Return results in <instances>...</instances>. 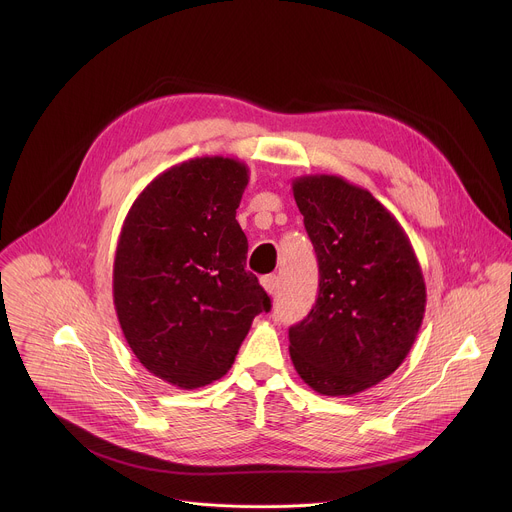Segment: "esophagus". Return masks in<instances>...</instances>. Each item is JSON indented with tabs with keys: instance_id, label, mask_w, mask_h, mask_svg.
Masks as SVG:
<instances>
[{
	"instance_id": "esophagus-1",
	"label": "esophagus",
	"mask_w": 512,
	"mask_h": 512,
	"mask_svg": "<svg viewBox=\"0 0 512 512\" xmlns=\"http://www.w3.org/2000/svg\"><path fill=\"white\" fill-rule=\"evenodd\" d=\"M261 285H263V289L267 291L269 296H273L275 291H277V287H279V281H277L275 275H265V277H261Z\"/></svg>"
}]
</instances>
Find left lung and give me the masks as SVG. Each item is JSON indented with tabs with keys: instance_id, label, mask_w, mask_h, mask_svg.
<instances>
[{
	"instance_id": "8db88e82",
	"label": "left lung",
	"mask_w": 512,
	"mask_h": 512,
	"mask_svg": "<svg viewBox=\"0 0 512 512\" xmlns=\"http://www.w3.org/2000/svg\"><path fill=\"white\" fill-rule=\"evenodd\" d=\"M294 198L316 249L320 283L310 314L289 328V356L320 395L350 397L409 354L425 314V281L397 218L340 176L296 178Z\"/></svg>"
}]
</instances>
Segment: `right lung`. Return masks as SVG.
<instances>
[{
	"instance_id": "right-lung-1",
	"label": "right lung",
	"mask_w": 512,
	"mask_h": 512,
	"mask_svg": "<svg viewBox=\"0 0 512 512\" xmlns=\"http://www.w3.org/2000/svg\"><path fill=\"white\" fill-rule=\"evenodd\" d=\"M247 182L235 158L182 162L143 188L121 227L117 318L137 360L174 387L225 377L253 318L271 310L235 218Z\"/></svg>"
}]
</instances>
